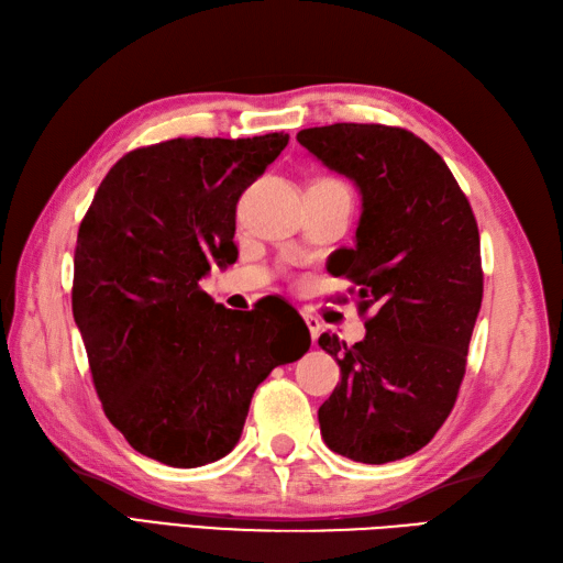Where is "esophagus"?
<instances>
[{
  "instance_id": "34e87169",
  "label": "esophagus",
  "mask_w": 563,
  "mask_h": 563,
  "mask_svg": "<svg viewBox=\"0 0 563 563\" xmlns=\"http://www.w3.org/2000/svg\"><path fill=\"white\" fill-rule=\"evenodd\" d=\"M305 321H307V325H309V333H311V340L316 342V340H319V335H321V321L319 319H316V316L313 313H305Z\"/></svg>"
}]
</instances>
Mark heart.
<instances>
[{
  "label": "heart",
  "instance_id": "1",
  "mask_svg": "<svg viewBox=\"0 0 563 563\" xmlns=\"http://www.w3.org/2000/svg\"><path fill=\"white\" fill-rule=\"evenodd\" d=\"M328 183H338V180H328ZM338 185H342V183H338Z\"/></svg>",
  "mask_w": 563,
  "mask_h": 563
}]
</instances>
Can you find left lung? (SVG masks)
<instances>
[{
  "label": "left lung",
  "mask_w": 563,
  "mask_h": 563,
  "mask_svg": "<svg viewBox=\"0 0 563 563\" xmlns=\"http://www.w3.org/2000/svg\"><path fill=\"white\" fill-rule=\"evenodd\" d=\"M297 140L362 192L335 276L371 319L352 347L319 338L340 366L321 435L352 461L387 464L419 452L454 409L483 301L478 223L442 156L405 128L335 123Z\"/></svg>",
  "instance_id": "left-lung-1"
}]
</instances>
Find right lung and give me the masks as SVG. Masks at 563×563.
Masks as SVG:
<instances>
[{
	"label": "right lung",
	"mask_w": 563,
	"mask_h": 563,
	"mask_svg": "<svg viewBox=\"0 0 563 563\" xmlns=\"http://www.w3.org/2000/svg\"><path fill=\"white\" fill-rule=\"evenodd\" d=\"M287 140L178 137L128 152L80 223L74 319L95 390L128 444L166 466L225 456L258 383L311 344L305 321L280 330L199 287L238 258V199Z\"/></svg>",
	"instance_id": "right-lung-1"
}]
</instances>
